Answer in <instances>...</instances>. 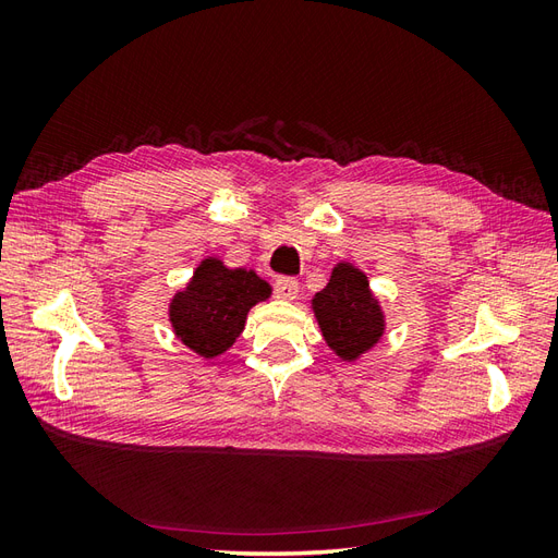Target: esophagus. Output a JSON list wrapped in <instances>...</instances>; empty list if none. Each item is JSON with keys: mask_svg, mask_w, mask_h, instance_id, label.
I'll use <instances>...</instances> for the list:
<instances>
[{"mask_svg": "<svg viewBox=\"0 0 558 558\" xmlns=\"http://www.w3.org/2000/svg\"><path fill=\"white\" fill-rule=\"evenodd\" d=\"M275 293L277 298H283V300H295L300 293V283L293 277H279L275 281Z\"/></svg>", "mask_w": 558, "mask_h": 558, "instance_id": "obj_1", "label": "esophagus"}]
</instances>
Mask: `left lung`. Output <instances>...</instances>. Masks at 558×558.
<instances>
[{
  "label": "left lung",
  "mask_w": 558,
  "mask_h": 558,
  "mask_svg": "<svg viewBox=\"0 0 558 558\" xmlns=\"http://www.w3.org/2000/svg\"><path fill=\"white\" fill-rule=\"evenodd\" d=\"M314 312L326 342L347 361L373 347L384 330L381 310L365 275L347 263L337 265L326 289L316 293Z\"/></svg>",
  "instance_id": "left-lung-1"
}]
</instances>
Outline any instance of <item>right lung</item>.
I'll list each match as a JSON object with an SVG mask.
<instances>
[{"label": "right lung", "instance_id": "right-lung-1", "mask_svg": "<svg viewBox=\"0 0 558 558\" xmlns=\"http://www.w3.org/2000/svg\"><path fill=\"white\" fill-rule=\"evenodd\" d=\"M267 295L269 286L251 269L205 260L189 289L172 300L170 320L185 347L211 359L238 340L248 310Z\"/></svg>", "mask_w": 558, "mask_h": 558}]
</instances>
